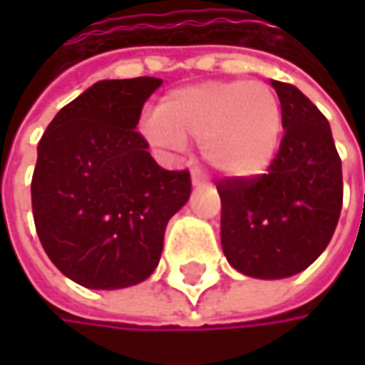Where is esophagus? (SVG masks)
Here are the masks:
<instances>
[{
	"mask_svg": "<svg viewBox=\"0 0 365 365\" xmlns=\"http://www.w3.org/2000/svg\"><path fill=\"white\" fill-rule=\"evenodd\" d=\"M192 183H194V185H205V180H202L198 173H192Z\"/></svg>",
	"mask_w": 365,
	"mask_h": 365,
	"instance_id": "esophagus-1",
	"label": "esophagus"
}]
</instances>
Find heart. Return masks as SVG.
I'll use <instances>...</instances> for the list:
<instances>
[{
    "label": "heart",
    "instance_id": "obj_1",
    "mask_svg": "<svg viewBox=\"0 0 365 365\" xmlns=\"http://www.w3.org/2000/svg\"><path fill=\"white\" fill-rule=\"evenodd\" d=\"M283 128L281 103L262 82H205L167 95L148 120V137L163 148L182 150L200 141L202 158L224 178L262 173Z\"/></svg>",
    "mask_w": 365,
    "mask_h": 365
}]
</instances>
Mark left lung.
Masks as SVG:
<instances>
[{
    "mask_svg": "<svg viewBox=\"0 0 365 365\" xmlns=\"http://www.w3.org/2000/svg\"><path fill=\"white\" fill-rule=\"evenodd\" d=\"M283 113V139L264 175L217 182L222 250L254 279H285L328 247L342 209V165L329 122L309 97L270 82Z\"/></svg>",
    "mask_w": 365,
    "mask_h": 365,
    "instance_id": "1",
    "label": "left lung"
}]
</instances>
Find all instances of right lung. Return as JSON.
<instances>
[{
	"label": "right lung",
	"mask_w": 365,
	"mask_h": 365,
	"mask_svg": "<svg viewBox=\"0 0 365 365\" xmlns=\"http://www.w3.org/2000/svg\"><path fill=\"white\" fill-rule=\"evenodd\" d=\"M158 78L101 80L67 103L37 145L31 180L43 252L88 289L145 281L169 220L190 198L187 171H167L135 130Z\"/></svg>",
	"instance_id": "add662e5"
}]
</instances>
